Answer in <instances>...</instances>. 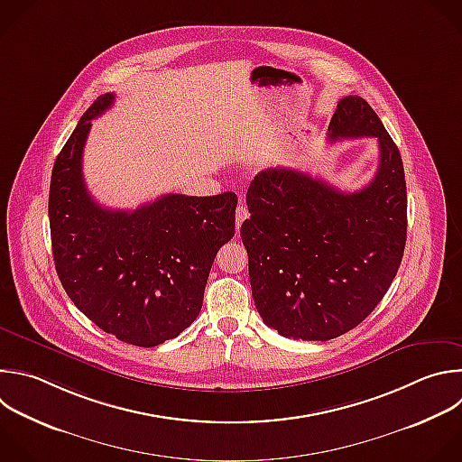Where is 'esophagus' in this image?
Masks as SVG:
<instances>
[{
  "mask_svg": "<svg viewBox=\"0 0 462 462\" xmlns=\"http://www.w3.org/2000/svg\"><path fill=\"white\" fill-rule=\"evenodd\" d=\"M248 208L246 207H243V205H239L237 207V210H236V228L239 230L241 228V225H243V221H246L248 219Z\"/></svg>",
  "mask_w": 462,
  "mask_h": 462,
  "instance_id": "esophagus-1",
  "label": "esophagus"
}]
</instances>
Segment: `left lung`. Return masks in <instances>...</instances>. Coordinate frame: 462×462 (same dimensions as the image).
<instances>
[{"label":"left lung","instance_id":"8db88e82","mask_svg":"<svg viewBox=\"0 0 462 462\" xmlns=\"http://www.w3.org/2000/svg\"><path fill=\"white\" fill-rule=\"evenodd\" d=\"M330 141L375 137L370 185L341 192L293 169L259 172L241 225L255 309L282 337L336 339L363 323L388 291L406 245V181L397 144L359 96L337 103Z\"/></svg>","mask_w":462,"mask_h":462}]
</instances>
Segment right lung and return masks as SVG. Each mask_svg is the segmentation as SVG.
<instances>
[{"label":"right lung","mask_w":462,"mask_h":462,"mask_svg":"<svg viewBox=\"0 0 462 462\" xmlns=\"http://www.w3.org/2000/svg\"><path fill=\"white\" fill-rule=\"evenodd\" d=\"M99 96L58 153L49 194L58 277L78 309L123 343L152 348L178 337L201 312L217 250L236 234L237 196L167 194L135 210L101 207L83 180Z\"/></svg>","instance_id":"add662e5"}]
</instances>
